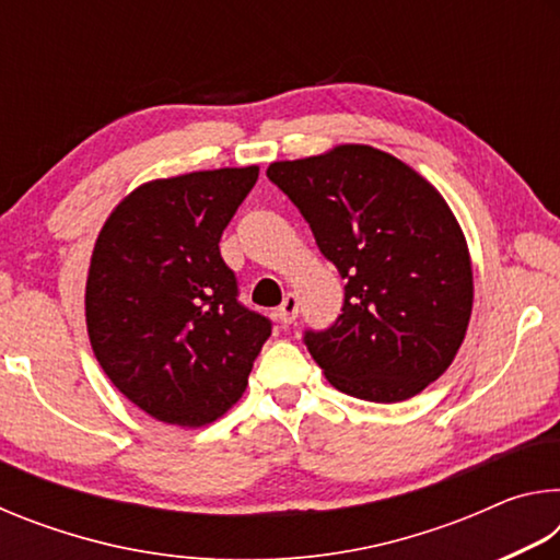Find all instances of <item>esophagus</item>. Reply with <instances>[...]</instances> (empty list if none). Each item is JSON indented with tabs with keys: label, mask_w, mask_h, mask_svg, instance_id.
<instances>
[{
	"label": "esophagus",
	"mask_w": 560,
	"mask_h": 560,
	"mask_svg": "<svg viewBox=\"0 0 560 560\" xmlns=\"http://www.w3.org/2000/svg\"><path fill=\"white\" fill-rule=\"evenodd\" d=\"M277 316H279V320L283 326H289V324H293V320H296V316H299V299H296V293H287V296H283V303L281 306L277 308Z\"/></svg>",
	"instance_id": "1"
}]
</instances>
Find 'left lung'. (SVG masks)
Here are the masks:
<instances>
[{
	"mask_svg": "<svg viewBox=\"0 0 560 560\" xmlns=\"http://www.w3.org/2000/svg\"><path fill=\"white\" fill-rule=\"evenodd\" d=\"M267 177L346 279L343 314L303 336L326 381L371 402L422 393L452 365L474 303L469 246L444 197L402 160L358 143L279 160Z\"/></svg>",
	"mask_w": 560,
	"mask_h": 560,
	"instance_id": "left-lung-1",
	"label": "left lung"
}]
</instances>
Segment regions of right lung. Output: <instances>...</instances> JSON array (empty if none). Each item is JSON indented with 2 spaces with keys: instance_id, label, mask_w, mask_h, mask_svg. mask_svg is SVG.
<instances>
[{
  "instance_id": "add662e5",
  "label": "right lung",
  "mask_w": 560,
  "mask_h": 560,
  "mask_svg": "<svg viewBox=\"0 0 560 560\" xmlns=\"http://www.w3.org/2000/svg\"><path fill=\"white\" fill-rule=\"evenodd\" d=\"M259 167L150 179L98 232L86 279L93 355L132 405L177 428H202L240 400L271 336L236 301L220 254L224 226Z\"/></svg>"
}]
</instances>
